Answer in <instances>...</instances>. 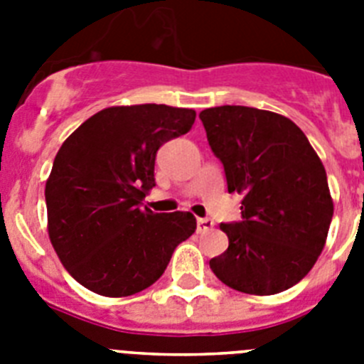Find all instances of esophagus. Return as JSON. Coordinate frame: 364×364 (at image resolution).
<instances>
[{"instance_id": "34e87169", "label": "esophagus", "mask_w": 364, "mask_h": 364, "mask_svg": "<svg viewBox=\"0 0 364 364\" xmlns=\"http://www.w3.org/2000/svg\"><path fill=\"white\" fill-rule=\"evenodd\" d=\"M213 226H215V222L211 220V218H198L197 220L198 233H205V231H210Z\"/></svg>"}]
</instances>
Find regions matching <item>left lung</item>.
I'll return each instance as SVG.
<instances>
[{
  "instance_id": "1",
  "label": "left lung",
  "mask_w": 364,
  "mask_h": 364,
  "mask_svg": "<svg viewBox=\"0 0 364 364\" xmlns=\"http://www.w3.org/2000/svg\"><path fill=\"white\" fill-rule=\"evenodd\" d=\"M198 117L228 191L244 197L242 220L220 224L230 246L210 268L242 294H281L306 277L326 242L333 202L323 162L277 112L220 105Z\"/></svg>"
}]
</instances>
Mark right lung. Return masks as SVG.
I'll use <instances>...</instances> for the list:
<instances>
[{
	"mask_svg": "<svg viewBox=\"0 0 364 364\" xmlns=\"http://www.w3.org/2000/svg\"><path fill=\"white\" fill-rule=\"evenodd\" d=\"M193 109L142 104L92 114L58 151L45 184L47 230L62 264L87 290L127 297L162 277L197 230L189 211L153 213L160 146L191 129Z\"/></svg>",
	"mask_w": 364,
	"mask_h": 364,
	"instance_id": "add662e5",
	"label": "right lung"
}]
</instances>
